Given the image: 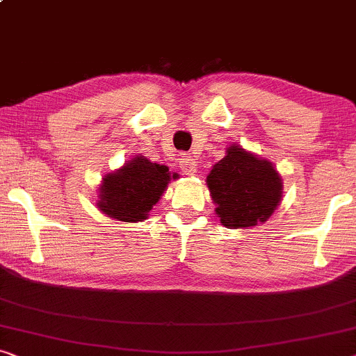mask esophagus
Instances as JSON below:
<instances>
[{
    "label": "esophagus",
    "mask_w": 356,
    "mask_h": 356,
    "mask_svg": "<svg viewBox=\"0 0 356 356\" xmlns=\"http://www.w3.org/2000/svg\"><path fill=\"white\" fill-rule=\"evenodd\" d=\"M180 169L187 174V176H195V172H197V161H195L193 156H190V154H182L180 156Z\"/></svg>",
    "instance_id": "34e87169"
}]
</instances>
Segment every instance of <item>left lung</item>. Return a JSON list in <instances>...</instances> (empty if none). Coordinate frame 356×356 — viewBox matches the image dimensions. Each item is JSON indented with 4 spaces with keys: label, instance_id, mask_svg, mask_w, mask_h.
<instances>
[{
    "label": "left lung",
    "instance_id": "obj_1",
    "mask_svg": "<svg viewBox=\"0 0 356 356\" xmlns=\"http://www.w3.org/2000/svg\"><path fill=\"white\" fill-rule=\"evenodd\" d=\"M219 221L227 229L266 222L282 198V177L268 159L232 143L207 176Z\"/></svg>",
    "mask_w": 356,
    "mask_h": 356
}]
</instances>
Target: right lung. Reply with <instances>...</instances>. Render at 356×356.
<instances>
[{
	"label": "right lung",
	"instance_id": "add662e5",
	"mask_svg": "<svg viewBox=\"0 0 356 356\" xmlns=\"http://www.w3.org/2000/svg\"><path fill=\"white\" fill-rule=\"evenodd\" d=\"M177 177L164 164L135 154L124 166L103 177L98 187L97 207L108 218L118 221H145L166 192L169 182Z\"/></svg>",
	"mask_w": 356,
	"mask_h": 356
}]
</instances>
